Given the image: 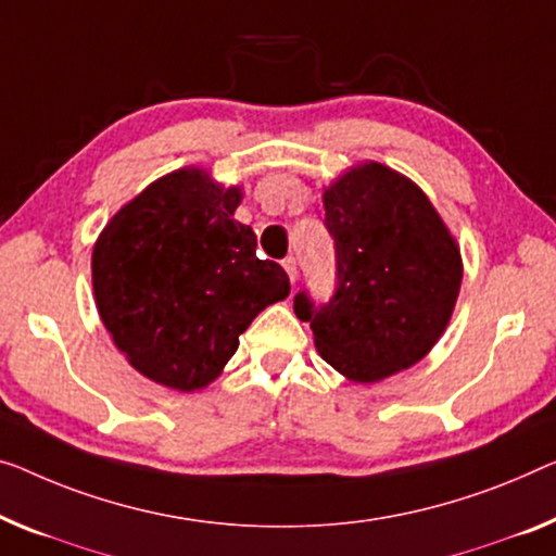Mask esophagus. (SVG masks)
Segmentation results:
<instances>
[{
  "label": "esophagus",
  "mask_w": 556,
  "mask_h": 556,
  "mask_svg": "<svg viewBox=\"0 0 556 556\" xmlns=\"http://www.w3.org/2000/svg\"><path fill=\"white\" fill-rule=\"evenodd\" d=\"M281 264H285V269H287V275H289V281H292V285H294V281L300 279V269H296V260H294V256H287V260L281 262Z\"/></svg>",
  "instance_id": "34e87169"
}]
</instances>
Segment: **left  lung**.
I'll return each mask as SVG.
<instances>
[{"label": "left lung", "mask_w": 556, "mask_h": 556, "mask_svg": "<svg viewBox=\"0 0 556 556\" xmlns=\"http://www.w3.org/2000/svg\"><path fill=\"white\" fill-rule=\"evenodd\" d=\"M334 239V294L294 296L327 364L354 382H379L437 344L462 285V260L417 185L382 164L346 172L325 192Z\"/></svg>", "instance_id": "8db88e82"}]
</instances>
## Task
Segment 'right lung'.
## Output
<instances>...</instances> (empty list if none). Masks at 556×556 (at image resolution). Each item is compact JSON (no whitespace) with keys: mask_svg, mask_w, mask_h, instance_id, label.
<instances>
[{"mask_svg":"<svg viewBox=\"0 0 556 556\" xmlns=\"http://www.w3.org/2000/svg\"><path fill=\"white\" fill-rule=\"evenodd\" d=\"M239 199L202 169L172 172L122 206L94 244L106 331L131 367L179 392L217 379L256 314L289 294L281 264L260 260L252 227L235 219Z\"/></svg>","mask_w":556,"mask_h":556,"instance_id":"obj_1","label":"right lung"}]
</instances>
